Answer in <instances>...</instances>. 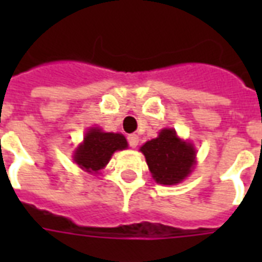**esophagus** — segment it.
<instances>
[{"label":"esophagus","instance_id":"34e87169","mask_svg":"<svg viewBox=\"0 0 262 262\" xmlns=\"http://www.w3.org/2000/svg\"><path fill=\"white\" fill-rule=\"evenodd\" d=\"M127 143H129V147L136 148L139 145V136L137 135H129L127 136Z\"/></svg>","mask_w":262,"mask_h":262}]
</instances>
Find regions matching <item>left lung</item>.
<instances>
[{
    "mask_svg": "<svg viewBox=\"0 0 262 262\" xmlns=\"http://www.w3.org/2000/svg\"><path fill=\"white\" fill-rule=\"evenodd\" d=\"M140 151L145 156L154 179L162 185L181 182L194 164V148L178 139L174 129L162 130L159 137L147 141Z\"/></svg>",
    "mask_w": 262,
    "mask_h": 262,
    "instance_id": "left-lung-1",
    "label": "left lung"
}]
</instances>
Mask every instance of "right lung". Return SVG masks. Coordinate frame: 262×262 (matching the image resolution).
Segmentation results:
<instances>
[{"label":"right lung","instance_id":"add662e5","mask_svg":"<svg viewBox=\"0 0 262 262\" xmlns=\"http://www.w3.org/2000/svg\"><path fill=\"white\" fill-rule=\"evenodd\" d=\"M126 147V139L122 135L91 129L85 133L84 143L76 151L75 162L85 171L98 172L108 163L115 151H121Z\"/></svg>","mask_w":262,"mask_h":262}]
</instances>
